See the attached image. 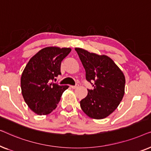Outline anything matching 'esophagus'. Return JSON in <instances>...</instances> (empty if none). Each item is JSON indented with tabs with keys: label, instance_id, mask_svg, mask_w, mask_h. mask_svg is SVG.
<instances>
[{
	"label": "esophagus",
	"instance_id": "1",
	"mask_svg": "<svg viewBox=\"0 0 151 151\" xmlns=\"http://www.w3.org/2000/svg\"><path fill=\"white\" fill-rule=\"evenodd\" d=\"M78 86H79V84H76L75 86H72V85H71V86H71V88H76L78 87Z\"/></svg>",
	"mask_w": 151,
	"mask_h": 151
}]
</instances>
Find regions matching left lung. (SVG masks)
Returning a JSON list of instances; mask_svg holds the SVG:
<instances>
[{"label": "left lung", "mask_w": 151, "mask_h": 151, "mask_svg": "<svg viewBox=\"0 0 151 151\" xmlns=\"http://www.w3.org/2000/svg\"><path fill=\"white\" fill-rule=\"evenodd\" d=\"M86 71L87 81H94V88L88 89L80 107L93 119H104L119 106L124 95L125 77L123 72L111 58L76 48Z\"/></svg>", "instance_id": "obj_1"}]
</instances>
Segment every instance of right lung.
I'll use <instances>...</instances> for the list:
<instances>
[{
    "label": "right lung",
    "instance_id": "1",
    "mask_svg": "<svg viewBox=\"0 0 151 151\" xmlns=\"http://www.w3.org/2000/svg\"><path fill=\"white\" fill-rule=\"evenodd\" d=\"M71 48L48 47L35 54L27 64L20 78L24 102L36 114L48 115L57 107L67 85L53 82L60 75L63 60L71 52Z\"/></svg>",
    "mask_w": 151,
    "mask_h": 151
}]
</instances>
